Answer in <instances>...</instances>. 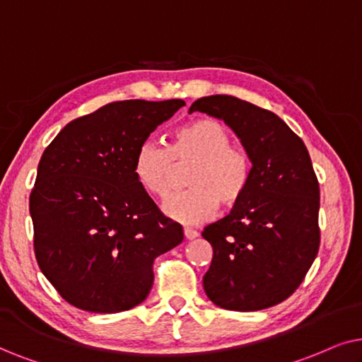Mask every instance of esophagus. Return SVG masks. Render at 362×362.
<instances>
[{
  "label": "esophagus",
  "instance_id": "1",
  "mask_svg": "<svg viewBox=\"0 0 362 362\" xmlns=\"http://www.w3.org/2000/svg\"><path fill=\"white\" fill-rule=\"evenodd\" d=\"M184 235L187 240H195L197 237H199V231L194 228H184Z\"/></svg>",
  "mask_w": 362,
  "mask_h": 362
}]
</instances>
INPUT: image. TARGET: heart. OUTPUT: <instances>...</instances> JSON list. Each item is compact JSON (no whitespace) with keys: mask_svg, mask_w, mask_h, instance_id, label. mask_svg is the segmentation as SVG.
<instances>
[{"mask_svg":"<svg viewBox=\"0 0 362 362\" xmlns=\"http://www.w3.org/2000/svg\"><path fill=\"white\" fill-rule=\"evenodd\" d=\"M192 168V189L163 204L168 218L184 225L210 220L220 204L233 209L252 184L253 162L248 151L231 142L228 129L215 119H197L173 132L168 147L147 141L134 158V173L147 194L167 199L184 168Z\"/></svg>","mask_w":362,"mask_h":362,"instance_id":"obj_1","label":"heart"}]
</instances>
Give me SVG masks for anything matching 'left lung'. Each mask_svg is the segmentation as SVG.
Masks as SVG:
<instances>
[{
    "mask_svg": "<svg viewBox=\"0 0 362 362\" xmlns=\"http://www.w3.org/2000/svg\"><path fill=\"white\" fill-rule=\"evenodd\" d=\"M223 119L253 162L247 195L202 237L214 248L204 290L230 311H258L291 296L320 250V184L305 142L272 110L216 94L192 104Z\"/></svg>",
    "mask_w": 362,
    "mask_h": 362,
    "instance_id": "obj_1",
    "label": "left lung"
}]
</instances>
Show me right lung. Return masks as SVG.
<instances>
[{
	"label": "right lung",
	"instance_id": "add662e5",
	"mask_svg": "<svg viewBox=\"0 0 362 362\" xmlns=\"http://www.w3.org/2000/svg\"><path fill=\"white\" fill-rule=\"evenodd\" d=\"M182 99L115 100L71 120L37 165L30 195L36 262L69 305L120 313L146 300L153 259L184 240L137 182L134 158Z\"/></svg>",
	"mask_w": 362,
	"mask_h": 362
}]
</instances>
